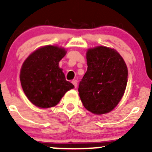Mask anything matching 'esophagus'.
<instances>
[{
    "label": "esophagus",
    "instance_id": "esophagus-1",
    "mask_svg": "<svg viewBox=\"0 0 152 152\" xmlns=\"http://www.w3.org/2000/svg\"><path fill=\"white\" fill-rule=\"evenodd\" d=\"M72 83L74 84L75 88H77V80H73L72 81Z\"/></svg>",
    "mask_w": 152,
    "mask_h": 152
}]
</instances>
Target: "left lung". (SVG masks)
I'll use <instances>...</instances> for the list:
<instances>
[{
	"label": "left lung",
	"mask_w": 152,
	"mask_h": 152,
	"mask_svg": "<svg viewBox=\"0 0 152 152\" xmlns=\"http://www.w3.org/2000/svg\"><path fill=\"white\" fill-rule=\"evenodd\" d=\"M86 58L88 70L79 84V96L88 111L97 115L107 113L124 94L127 66L119 52L108 47L89 49Z\"/></svg>",
	"instance_id": "left-lung-1"
}]
</instances>
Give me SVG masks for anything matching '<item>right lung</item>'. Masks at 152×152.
<instances>
[{"label":"right lung","mask_w":152,"mask_h":152,"mask_svg":"<svg viewBox=\"0 0 152 152\" xmlns=\"http://www.w3.org/2000/svg\"><path fill=\"white\" fill-rule=\"evenodd\" d=\"M66 52L64 48L45 45L24 61L20 74L21 86L29 101L37 107H55L67 91L75 88L58 67Z\"/></svg>","instance_id":"obj_1"}]
</instances>
